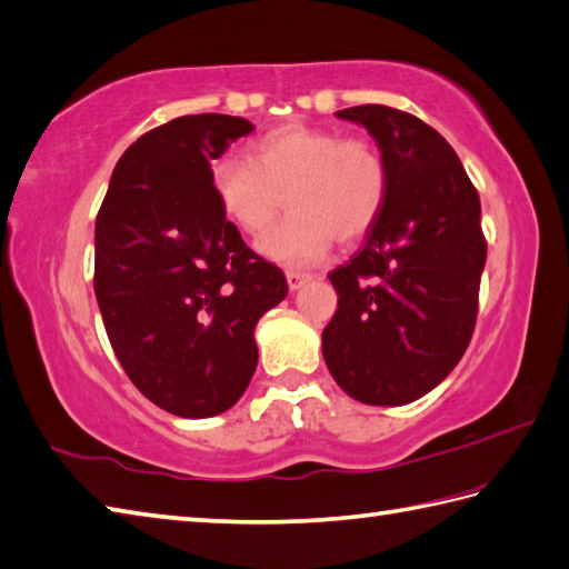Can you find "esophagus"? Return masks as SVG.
Returning <instances> with one entry per match:
<instances>
[{
	"label": "esophagus",
	"instance_id": "obj_1",
	"mask_svg": "<svg viewBox=\"0 0 569 569\" xmlns=\"http://www.w3.org/2000/svg\"><path fill=\"white\" fill-rule=\"evenodd\" d=\"M309 280H311L309 272H295V270L287 272V284H289V289H292V292H297V289L305 287Z\"/></svg>",
	"mask_w": 569,
	"mask_h": 569
}]
</instances>
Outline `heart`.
<instances>
[{"mask_svg": "<svg viewBox=\"0 0 569 569\" xmlns=\"http://www.w3.org/2000/svg\"><path fill=\"white\" fill-rule=\"evenodd\" d=\"M211 187L223 217L246 236H260L287 200L292 214L258 241V252L284 268L323 260L333 241L356 243L380 219L387 162L365 138L289 121L252 141L248 162L221 158Z\"/></svg>", "mask_w": 569, "mask_h": 569, "instance_id": "obj_1", "label": "heart"}]
</instances>
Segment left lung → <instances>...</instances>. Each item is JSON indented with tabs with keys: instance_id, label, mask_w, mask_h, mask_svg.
Segmentation results:
<instances>
[{
	"instance_id": "1",
	"label": "left lung",
	"mask_w": 569,
	"mask_h": 569,
	"mask_svg": "<svg viewBox=\"0 0 569 569\" xmlns=\"http://www.w3.org/2000/svg\"><path fill=\"white\" fill-rule=\"evenodd\" d=\"M336 117L370 131L389 189L365 246L328 274L338 309L323 360L352 399L399 407L443 382L470 346L487 262L482 207L456 150L413 113L362 104Z\"/></svg>"
}]
</instances>
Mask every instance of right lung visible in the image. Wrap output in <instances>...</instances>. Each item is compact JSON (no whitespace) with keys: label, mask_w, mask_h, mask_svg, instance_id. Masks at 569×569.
Instances as JSON below:
<instances>
[{"label":"right lung","mask_w":569,"mask_h":569,"mask_svg":"<svg viewBox=\"0 0 569 569\" xmlns=\"http://www.w3.org/2000/svg\"><path fill=\"white\" fill-rule=\"evenodd\" d=\"M252 129L192 113L143 133L97 213L94 295L109 343L138 391L182 419L243 397L256 323L287 297L282 270L243 243L211 187V160Z\"/></svg>","instance_id":"add662e5"}]
</instances>
